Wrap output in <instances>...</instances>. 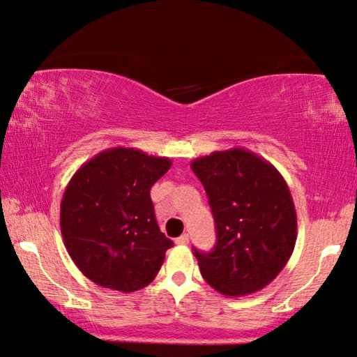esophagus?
<instances>
[{
  "label": "esophagus",
  "mask_w": 357,
  "mask_h": 357,
  "mask_svg": "<svg viewBox=\"0 0 357 357\" xmlns=\"http://www.w3.org/2000/svg\"><path fill=\"white\" fill-rule=\"evenodd\" d=\"M188 242H190V236H188V234H182V236L175 238V243H177V245H186Z\"/></svg>",
  "instance_id": "1"
}]
</instances>
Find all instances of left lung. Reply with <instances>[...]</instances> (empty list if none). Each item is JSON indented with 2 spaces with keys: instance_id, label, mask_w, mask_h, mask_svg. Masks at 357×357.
<instances>
[{
  "instance_id": "left-lung-1",
  "label": "left lung",
  "mask_w": 357,
  "mask_h": 357,
  "mask_svg": "<svg viewBox=\"0 0 357 357\" xmlns=\"http://www.w3.org/2000/svg\"><path fill=\"white\" fill-rule=\"evenodd\" d=\"M212 208L217 245L195 248L201 273L225 296H247L272 282L293 255L297 215L284 178L264 158L236 147L191 162Z\"/></svg>"
}]
</instances>
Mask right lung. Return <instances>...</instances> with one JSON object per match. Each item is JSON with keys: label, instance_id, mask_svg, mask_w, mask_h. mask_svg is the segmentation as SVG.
Wrapping results in <instances>:
<instances>
[{"label": "right lung", "instance_id": "1", "mask_svg": "<svg viewBox=\"0 0 357 357\" xmlns=\"http://www.w3.org/2000/svg\"><path fill=\"white\" fill-rule=\"evenodd\" d=\"M171 166L165 156L114 147L84 162L69 180L61 236L93 283L132 293L153 282L174 243L158 227L150 188Z\"/></svg>", "mask_w": 357, "mask_h": 357}]
</instances>
